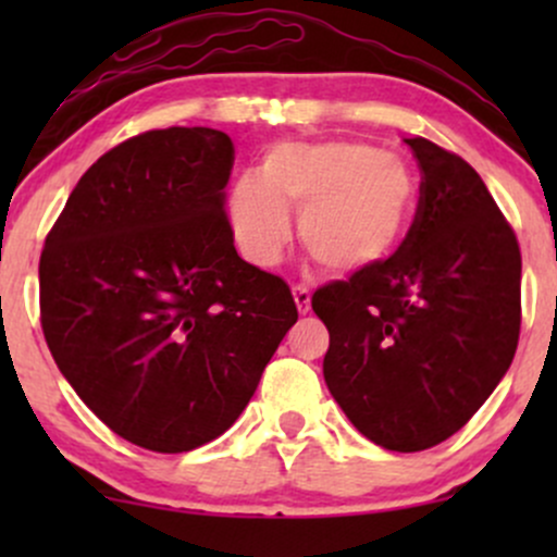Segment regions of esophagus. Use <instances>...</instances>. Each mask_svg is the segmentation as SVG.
Returning <instances> with one entry per match:
<instances>
[{
	"mask_svg": "<svg viewBox=\"0 0 557 557\" xmlns=\"http://www.w3.org/2000/svg\"><path fill=\"white\" fill-rule=\"evenodd\" d=\"M293 300H296L300 314L311 309V290L306 285H293Z\"/></svg>",
	"mask_w": 557,
	"mask_h": 557,
	"instance_id": "1",
	"label": "esophagus"
}]
</instances>
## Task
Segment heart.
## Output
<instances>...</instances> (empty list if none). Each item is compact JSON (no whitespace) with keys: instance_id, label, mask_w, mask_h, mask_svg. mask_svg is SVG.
<instances>
[{"instance_id":"heart-1","label":"heart","mask_w":557,"mask_h":557,"mask_svg":"<svg viewBox=\"0 0 557 557\" xmlns=\"http://www.w3.org/2000/svg\"><path fill=\"white\" fill-rule=\"evenodd\" d=\"M417 203L400 157L361 140H283L264 151L259 175L230 188L227 222L243 259L272 267L290 238L330 272H356L393 253Z\"/></svg>"}]
</instances>
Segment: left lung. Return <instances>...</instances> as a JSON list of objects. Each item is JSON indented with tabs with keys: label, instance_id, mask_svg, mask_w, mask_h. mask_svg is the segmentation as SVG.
<instances>
[{
	"label": "left lung",
	"instance_id": "1",
	"mask_svg": "<svg viewBox=\"0 0 557 557\" xmlns=\"http://www.w3.org/2000/svg\"><path fill=\"white\" fill-rule=\"evenodd\" d=\"M419 207L385 261L319 287L324 382L350 424L385 450L417 453L456 434L513 361L521 251L469 162L406 138Z\"/></svg>",
	"mask_w": 557,
	"mask_h": 557
}]
</instances>
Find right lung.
<instances>
[{"label":"right lung","mask_w":557,"mask_h":557,"mask_svg":"<svg viewBox=\"0 0 557 557\" xmlns=\"http://www.w3.org/2000/svg\"><path fill=\"white\" fill-rule=\"evenodd\" d=\"M235 149L212 127L149 131L99 157L38 264L41 327L81 400L127 443L185 453L233 426L298 309L233 246Z\"/></svg>","instance_id":"right-lung-1"}]
</instances>
